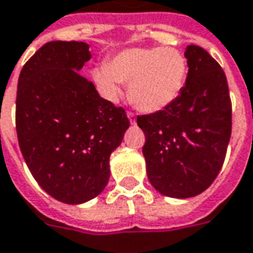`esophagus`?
Instances as JSON below:
<instances>
[{
    "mask_svg": "<svg viewBox=\"0 0 253 253\" xmlns=\"http://www.w3.org/2000/svg\"><path fill=\"white\" fill-rule=\"evenodd\" d=\"M127 116H128V121L131 125H135V122H137V116L135 114H132V112H127Z\"/></svg>",
    "mask_w": 253,
    "mask_h": 253,
    "instance_id": "1",
    "label": "esophagus"
}]
</instances>
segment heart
<instances>
[{
	"label": "heart",
	"mask_w": 253,
	"mask_h": 253,
	"mask_svg": "<svg viewBox=\"0 0 253 253\" xmlns=\"http://www.w3.org/2000/svg\"><path fill=\"white\" fill-rule=\"evenodd\" d=\"M93 78L109 100L119 98L121 82H125L137 108L157 112L181 96L188 61L174 47H130L114 54L107 65L97 67Z\"/></svg>",
	"instance_id": "b5f03b06"
}]
</instances>
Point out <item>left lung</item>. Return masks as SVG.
<instances>
[{
  "instance_id": "left-lung-1",
  "label": "left lung",
  "mask_w": 253,
  "mask_h": 253,
  "mask_svg": "<svg viewBox=\"0 0 253 253\" xmlns=\"http://www.w3.org/2000/svg\"><path fill=\"white\" fill-rule=\"evenodd\" d=\"M185 57L189 71L181 96L167 108L137 116L148 178L160 193L178 199L197 196L215 181L231 135L222 67L197 45H189Z\"/></svg>"
}]
</instances>
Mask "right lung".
I'll use <instances>...</instances> for the list:
<instances>
[{"label":"right lung","mask_w":253,"mask_h":253,"mask_svg":"<svg viewBox=\"0 0 253 253\" xmlns=\"http://www.w3.org/2000/svg\"><path fill=\"white\" fill-rule=\"evenodd\" d=\"M89 45L52 41L23 65L16 96V131L41 188L65 204L94 199L109 179V156L130 126L126 111L100 97L81 77Z\"/></svg>","instance_id":"right-lung-1"}]
</instances>
